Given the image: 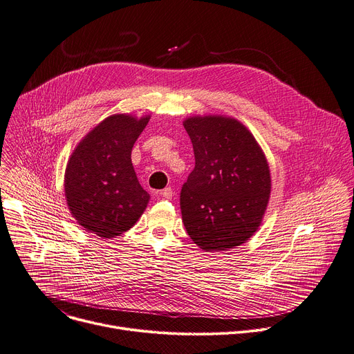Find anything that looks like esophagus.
<instances>
[{
	"label": "esophagus",
	"instance_id": "34e87169",
	"mask_svg": "<svg viewBox=\"0 0 354 354\" xmlns=\"http://www.w3.org/2000/svg\"><path fill=\"white\" fill-rule=\"evenodd\" d=\"M160 196H162L164 199H172L174 192L171 187H165L162 192H160Z\"/></svg>",
	"mask_w": 354,
	"mask_h": 354
}]
</instances>
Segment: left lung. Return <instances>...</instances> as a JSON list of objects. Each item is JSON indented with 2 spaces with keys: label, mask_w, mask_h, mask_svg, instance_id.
Returning a JSON list of instances; mask_svg holds the SVG:
<instances>
[{
  "label": "left lung",
  "mask_w": 354,
  "mask_h": 354,
  "mask_svg": "<svg viewBox=\"0 0 354 354\" xmlns=\"http://www.w3.org/2000/svg\"><path fill=\"white\" fill-rule=\"evenodd\" d=\"M195 168L180 190L187 234L205 251L245 243L261 224L270 194L267 158L236 118L196 115L183 121Z\"/></svg>",
  "instance_id": "8db88e82"
}]
</instances>
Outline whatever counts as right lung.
<instances>
[{
  "label": "right lung",
  "instance_id": "obj_1",
  "mask_svg": "<svg viewBox=\"0 0 354 354\" xmlns=\"http://www.w3.org/2000/svg\"><path fill=\"white\" fill-rule=\"evenodd\" d=\"M148 121L149 115H110L73 151L65 196L72 216L88 233L113 239L130 230L144 213L149 195L137 179L131 151Z\"/></svg>",
  "mask_w": 354,
  "mask_h": 354
}]
</instances>
